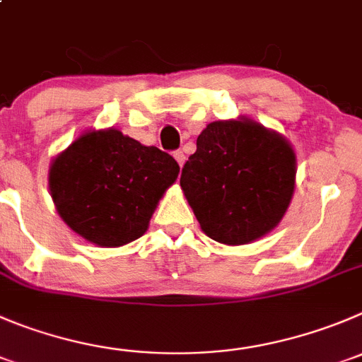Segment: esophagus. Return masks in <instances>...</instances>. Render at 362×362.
Here are the masks:
<instances>
[{"label":"esophagus","instance_id":"esophagus-1","mask_svg":"<svg viewBox=\"0 0 362 362\" xmlns=\"http://www.w3.org/2000/svg\"><path fill=\"white\" fill-rule=\"evenodd\" d=\"M174 158H175V161L179 163V167H183V163H185L183 151H174Z\"/></svg>","mask_w":362,"mask_h":362}]
</instances>
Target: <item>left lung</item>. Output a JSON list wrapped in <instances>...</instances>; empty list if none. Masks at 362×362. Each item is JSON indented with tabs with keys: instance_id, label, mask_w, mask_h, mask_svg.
Here are the masks:
<instances>
[{
	"instance_id": "1",
	"label": "left lung",
	"mask_w": 362,
	"mask_h": 362,
	"mask_svg": "<svg viewBox=\"0 0 362 362\" xmlns=\"http://www.w3.org/2000/svg\"><path fill=\"white\" fill-rule=\"evenodd\" d=\"M179 183L209 238L243 245L267 235L286 213L295 153L252 120H218L199 135Z\"/></svg>"
}]
</instances>
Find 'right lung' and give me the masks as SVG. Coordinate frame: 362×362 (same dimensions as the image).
<instances>
[{
  "mask_svg": "<svg viewBox=\"0 0 362 362\" xmlns=\"http://www.w3.org/2000/svg\"><path fill=\"white\" fill-rule=\"evenodd\" d=\"M177 174L170 154L106 129L80 136L54 158L49 190L74 233L95 245L119 247L146 233Z\"/></svg>",
  "mask_w": 362,
  "mask_h": 362,
  "instance_id": "1",
  "label": "right lung"
}]
</instances>
